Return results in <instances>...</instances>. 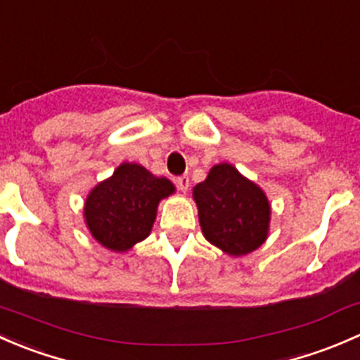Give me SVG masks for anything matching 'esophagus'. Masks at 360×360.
I'll return each instance as SVG.
<instances>
[{"label":"esophagus","mask_w":360,"mask_h":360,"mask_svg":"<svg viewBox=\"0 0 360 360\" xmlns=\"http://www.w3.org/2000/svg\"><path fill=\"white\" fill-rule=\"evenodd\" d=\"M175 184H176V187H179V191L187 192L188 191V184H191V181H188V176L187 175H181V176H179V179L175 180Z\"/></svg>","instance_id":"34e87169"}]
</instances>
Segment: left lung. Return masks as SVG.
Wrapping results in <instances>:
<instances>
[{"label": "left lung", "instance_id": "obj_1", "mask_svg": "<svg viewBox=\"0 0 360 360\" xmlns=\"http://www.w3.org/2000/svg\"><path fill=\"white\" fill-rule=\"evenodd\" d=\"M202 234L231 257L260 248L269 236L270 205L265 192L229 162L214 165L192 191Z\"/></svg>", "mask_w": 360, "mask_h": 360}]
</instances>
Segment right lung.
I'll return each mask as SVG.
<instances>
[{
	"label": "right lung",
	"mask_w": 360,
	"mask_h": 360,
	"mask_svg": "<svg viewBox=\"0 0 360 360\" xmlns=\"http://www.w3.org/2000/svg\"><path fill=\"white\" fill-rule=\"evenodd\" d=\"M173 192L175 185L165 176H154L136 162H123L110 179L100 181L88 194V231L107 250H131L150 234L159 201Z\"/></svg>",
	"instance_id": "add662e5"
}]
</instances>
